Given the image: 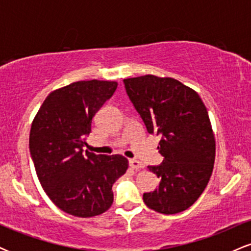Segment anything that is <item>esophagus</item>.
<instances>
[{"instance_id": "1", "label": "esophagus", "mask_w": 251, "mask_h": 251, "mask_svg": "<svg viewBox=\"0 0 251 251\" xmlns=\"http://www.w3.org/2000/svg\"><path fill=\"white\" fill-rule=\"evenodd\" d=\"M129 166H131V168L134 169V170H140V169L145 168V165H144L142 162H139V160H137V159H129Z\"/></svg>"}]
</instances>
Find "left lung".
<instances>
[{
    "label": "left lung",
    "mask_w": 251,
    "mask_h": 251,
    "mask_svg": "<svg viewBox=\"0 0 251 251\" xmlns=\"http://www.w3.org/2000/svg\"><path fill=\"white\" fill-rule=\"evenodd\" d=\"M126 93L150 134L159 135L158 166H148L159 186L143 200L164 215L184 211L208 185L216 142L208 111L194 89L172 77L143 75L124 79Z\"/></svg>",
    "instance_id": "left-lung-1"
}]
</instances>
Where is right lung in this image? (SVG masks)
Instances as JSON below:
<instances>
[{
	"label": "right lung",
	"mask_w": 251,
	"mask_h": 251,
	"mask_svg": "<svg viewBox=\"0 0 251 251\" xmlns=\"http://www.w3.org/2000/svg\"><path fill=\"white\" fill-rule=\"evenodd\" d=\"M117 86L88 80L55 89L31 123L29 150L37 178L57 208L75 217L107 211L113 203L112 185L128 168L120 154L82 152L92 119Z\"/></svg>",
	"instance_id": "obj_1"
}]
</instances>
